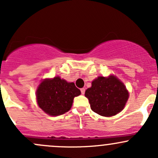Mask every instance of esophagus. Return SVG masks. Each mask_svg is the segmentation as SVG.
Listing matches in <instances>:
<instances>
[{
    "mask_svg": "<svg viewBox=\"0 0 158 158\" xmlns=\"http://www.w3.org/2000/svg\"><path fill=\"white\" fill-rule=\"evenodd\" d=\"M80 91H81V93H82V94H84L85 92V89L84 88H82V89H80Z\"/></svg>",
    "mask_w": 158,
    "mask_h": 158,
    "instance_id": "esophagus-1",
    "label": "esophagus"
}]
</instances>
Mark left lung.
<instances>
[{
    "label": "left lung",
    "instance_id": "left-lung-1",
    "mask_svg": "<svg viewBox=\"0 0 158 158\" xmlns=\"http://www.w3.org/2000/svg\"><path fill=\"white\" fill-rule=\"evenodd\" d=\"M91 109L103 117H112L125 107L129 92L122 82L114 76H99L85 91Z\"/></svg>",
    "mask_w": 158,
    "mask_h": 158
}]
</instances>
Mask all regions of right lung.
<instances>
[{
    "label": "right lung",
    "mask_w": 158,
    "mask_h": 158,
    "mask_svg": "<svg viewBox=\"0 0 158 158\" xmlns=\"http://www.w3.org/2000/svg\"><path fill=\"white\" fill-rule=\"evenodd\" d=\"M81 94L73 82H67L60 78L44 79L36 92L39 107L51 116L64 114L70 110L73 98Z\"/></svg>",
    "instance_id": "1"
}]
</instances>
